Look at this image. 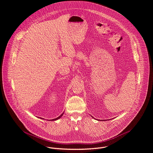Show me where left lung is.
Wrapping results in <instances>:
<instances>
[{"instance_id":"left-lung-1","label":"left lung","mask_w":153,"mask_h":153,"mask_svg":"<svg viewBox=\"0 0 153 153\" xmlns=\"http://www.w3.org/2000/svg\"><path fill=\"white\" fill-rule=\"evenodd\" d=\"M93 118H94V117H93Z\"/></svg>"}]
</instances>
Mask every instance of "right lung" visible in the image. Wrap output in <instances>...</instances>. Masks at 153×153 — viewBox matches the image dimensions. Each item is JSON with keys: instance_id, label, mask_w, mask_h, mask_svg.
Returning <instances> with one entry per match:
<instances>
[{"instance_id": "add662e5", "label": "right lung", "mask_w": 153, "mask_h": 153, "mask_svg": "<svg viewBox=\"0 0 153 153\" xmlns=\"http://www.w3.org/2000/svg\"><path fill=\"white\" fill-rule=\"evenodd\" d=\"M63 113H62V114L60 116H59L58 117H57V118H56V119H51V120H51V121H53V120H58L59 119H60V117L62 116V115L63 114ZM41 119H42V118H41Z\"/></svg>"}]
</instances>
